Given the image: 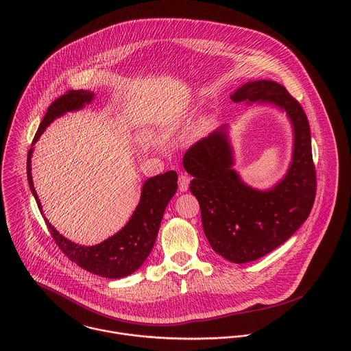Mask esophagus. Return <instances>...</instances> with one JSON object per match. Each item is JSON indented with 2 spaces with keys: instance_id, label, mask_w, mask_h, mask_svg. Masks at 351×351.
<instances>
[{
  "instance_id": "1",
  "label": "esophagus",
  "mask_w": 351,
  "mask_h": 351,
  "mask_svg": "<svg viewBox=\"0 0 351 351\" xmlns=\"http://www.w3.org/2000/svg\"><path fill=\"white\" fill-rule=\"evenodd\" d=\"M189 184H191V177L188 174H181L178 177V189H180V192H186L189 189Z\"/></svg>"
}]
</instances>
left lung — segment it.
<instances>
[{"instance_id":"1","label":"left lung","mask_w":351,"mask_h":351,"mask_svg":"<svg viewBox=\"0 0 351 351\" xmlns=\"http://www.w3.org/2000/svg\"><path fill=\"white\" fill-rule=\"evenodd\" d=\"M231 99L276 104L288 113L295 130L293 162L285 178L267 192L241 181L232 169L224 128L202 138L184 155L210 247L234 263H246L281 246L306 220L316 196V170L306 114L282 85L265 80L247 82Z\"/></svg>"}]
</instances>
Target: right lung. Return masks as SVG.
<instances>
[{
	"label": "right lung",
	"instance_id": "1",
	"mask_svg": "<svg viewBox=\"0 0 351 351\" xmlns=\"http://www.w3.org/2000/svg\"><path fill=\"white\" fill-rule=\"evenodd\" d=\"M92 100L93 93L90 92L69 90L52 101L35 134L32 145L39 139L53 119L62 116L64 112L80 109L84 104H89ZM31 155L32 149L28 151L27 158V177L31 192L42 210L31 176ZM177 173L173 170L149 178L142 188L141 201L130 221L116 235L100 245L90 247L78 246L63 238L46 219L47 228L60 251L82 269L105 278H121L130 276L138 270L150 255L166 205L177 191Z\"/></svg>",
	"mask_w": 351,
	"mask_h": 351
}]
</instances>
